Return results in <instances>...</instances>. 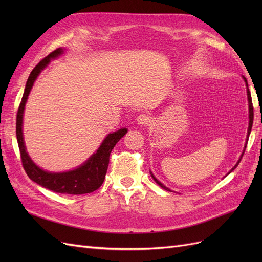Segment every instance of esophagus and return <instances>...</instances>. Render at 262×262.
<instances>
[{
	"label": "esophagus",
	"instance_id": "esophagus-1",
	"mask_svg": "<svg viewBox=\"0 0 262 262\" xmlns=\"http://www.w3.org/2000/svg\"><path fill=\"white\" fill-rule=\"evenodd\" d=\"M150 121H152V118L146 114H142L137 117V122L140 125H147L150 123Z\"/></svg>",
	"mask_w": 262,
	"mask_h": 262
}]
</instances>
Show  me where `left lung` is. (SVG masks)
<instances>
[{
    "label": "left lung",
    "instance_id": "obj_1",
    "mask_svg": "<svg viewBox=\"0 0 262 262\" xmlns=\"http://www.w3.org/2000/svg\"><path fill=\"white\" fill-rule=\"evenodd\" d=\"M244 81H245V83H246V87H247V98H248V108H249V123H248V130H247V139H246V144H247V142H248V138H249V134H250V132H251V128H252V122H253V107H252V101H251V95H250V92H249V89H248V84H247V80H246V78L244 77ZM246 144H245V148H244V150H243V153H242V155H241V157H239V160H238V162L236 163V165L234 166V167L229 170V172L228 173H231L237 166H238V164H239V162L242 161V157H243V155H244V153H245V149H246ZM150 172V176H152V178L155 180V182L156 184L160 186V187H162L163 189H165V190H167V191H171V190L169 189V188H167L166 186H164L162 182L160 181V180H157L156 178H155V176L153 175V172L152 171H149ZM227 173V175H228Z\"/></svg>",
    "mask_w": 262,
    "mask_h": 262
}]
</instances>
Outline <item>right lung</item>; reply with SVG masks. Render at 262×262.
<instances>
[{"instance_id": "obj_1", "label": "right lung", "mask_w": 262, "mask_h": 262, "mask_svg": "<svg viewBox=\"0 0 262 262\" xmlns=\"http://www.w3.org/2000/svg\"><path fill=\"white\" fill-rule=\"evenodd\" d=\"M64 53V49L58 48L52 51L48 57L42 59L31 71L28 77L25 91H24L20 105L18 107L17 118H16V137L18 142V147L21 157L23 167L25 169L27 176L35 181L36 184L41 187L52 190L57 193H67V194H84L91 193L97 190L105 180L106 172L108 169L109 156L113 148L118 143L119 140L124 137L128 132V129L122 128L116 132L109 133L102 141V143L98 147L89 160L85 161L82 165L78 166L75 169L62 172H52L45 170L37 166L34 161L28 155L25 142L23 137V117L24 110H25L26 101L28 99V95L33 89V85L37 80L38 75L41 71L49 64L50 61L59 58L60 55Z\"/></svg>"}]
</instances>
